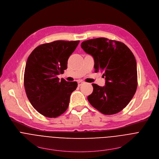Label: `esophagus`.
Masks as SVG:
<instances>
[{"label":"esophagus","mask_w":159,"mask_h":159,"mask_svg":"<svg viewBox=\"0 0 159 159\" xmlns=\"http://www.w3.org/2000/svg\"><path fill=\"white\" fill-rule=\"evenodd\" d=\"M83 82H81V81H79L78 82V86H80L81 85H82L83 84Z\"/></svg>","instance_id":"obj_1"}]
</instances>
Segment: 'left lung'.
Segmentation results:
<instances>
[{
	"instance_id": "8db88e82",
	"label": "left lung",
	"mask_w": 159,
	"mask_h": 159,
	"mask_svg": "<svg viewBox=\"0 0 159 159\" xmlns=\"http://www.w3.org/2000/svg\"><path fill=\"white\" fill-rule=\"evenodd\" d=\"M81 47L94 60L95 72H101L103 87L93 84L90 104L106 115L116 114L130 102L137 88V62L123 43L105 38L84 41Z\"/></svg>"
}]
</instances>
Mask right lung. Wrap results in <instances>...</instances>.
Instances as JSON below:
<instances>
[{
    "label": "right lung",
    "mask_w": 159,
    "mask_h": 159,
    "mask_svg": "<svg viewBox=\"0 0 159 159\" xmlns=\"http://www.w3.org/2000/svg\"><path fill=\"white\" fill-rule=\"evenodd\" d=\"M79 41H55L37 47L29 56L24 85L33 107L42 115L57 118L67 109L77 82H67L58 75L67 69V61Z\"/></svg>",
    "instance_id": "obj_1"
}]
</instances>
